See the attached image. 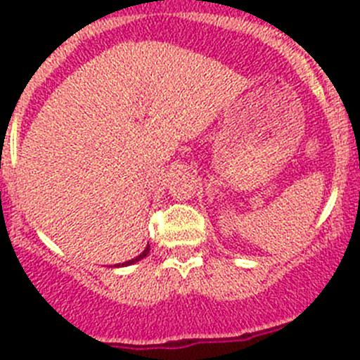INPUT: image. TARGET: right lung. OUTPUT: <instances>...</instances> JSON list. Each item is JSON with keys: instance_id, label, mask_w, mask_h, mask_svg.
I'll list each match as a JSON object with an SVG mask.
<instances>
[{"instance_id": "right-lung-1", "label": "right lung", "mask_w": 360, "mask_h": 360, "mask_svg": "<svg viewBox=\"0 0 360 360\" xmlns=\"http://www.w3.org/2000/svg\"><path fill=\"white\" fill-rule=\"evenodd\" d=\"M148 252H150V245H148V248L144 249V252H143V254H139V256H137V257H134V259L125 261V263H122V264H116V266H127V264L136 263V261H139V259H143V257H146V256H148Z\"/></svg>"}]
</instances>
